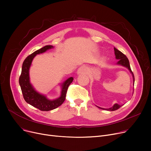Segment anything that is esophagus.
Here are the masks:
<instances>
[{
	"mask_svg": "<svg viewBox=\"0 0 151 151\" xmlns=\"http://www.w3.org/2000/svg\"><path fill=\"white\" fill-rule=\"evenodd\" d=\"M88 68L86 66H81L78 68L77 71V73L78 75L80 74H87L88 73Z\"/></svg>",
	"mask_w": 151,
	"mask_h": 151,
	"instance_id": "1",
	"label": "esophagus"
}]
</instances>
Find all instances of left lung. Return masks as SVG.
Segmentation results:
<instances>
[{
  "instance_id": "1",
  "label": "left lung",
  "mask_w": 151,
  "mask_h": 151,
  "mask_svg": "<svg viewBox=\"0 0 151 151\" xmlns=\"http://www.w3.org/2000/svg\"><path fill=\"white\" fill-rule=\"evenodd\" d=\"M114 54H115V56H116V59L118 60V62L116 63L117 65H121L123 66L125 68H127L129 71L131 73L132 77H133V85H134V75L132 71V70L130 68V63H129V60L128 59V58L126 57V55H124L122 52H121L120 51H119L118 50H117L116 47H114ZM122 105H119L117 104H115L112 107L109 108H101L99 106H97L98 108L102 109H104V110H107V111H115L117 110V109L119 108L120 107H121Z\"/></svg>"
}]
</instances>
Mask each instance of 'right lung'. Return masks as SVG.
<instances>
[{
    "instance_id": "right-lung-1",
    "label": "right lung",
    "mask_w": 151,
    "mask_h": 151,
    "mask_svg": "<svg viewBox=\"0 0 151 151\" xmlns=\"http://www.w3.org/2000/svg\"><path fill=\"white\" fill-rule=\"evenodd\" d=\"M53 47L52 45H46L27 56L23 62L21 74L19 79V83L25 101L29 105L43 111H48L57 108L63 104L65 99L68 86L73 80V78L70 77L62 83L60 96L54 100L47 99L45 95L37 92L30 83L29 70L34 58L37 54L43 53Z\"/></svg>"
}]
</instances>
